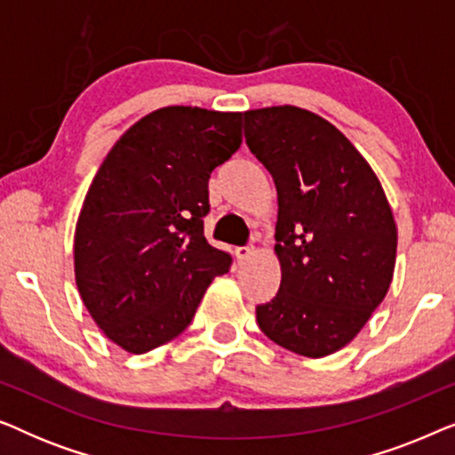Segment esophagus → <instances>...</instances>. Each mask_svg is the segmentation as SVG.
<instances>
[{
  "label": "esophagus",
  "mask_w": 455,
  "mask_h": 455,
  "mask_svg": "<svg viewBox=\"0 0 455 455\" xmlns=\"http://www.w3.org/2000/svg\"><path fill=\"white\" fill-rule=\"evenodd\" d=\"M252 254H254V248H252V246H240V248H235V260H238L240 265L246 263V260L251 259Z\"/></svg>",
  "instance_id": "34e87169"
}]
</instances>
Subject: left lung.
Listing matches in <instances>:
<instances>
[{"mask_svg":"<svg viewBox=\"0 0 455 455\" xmlns=\"http://www.w3.org/2000/svg\"><path fill=\"white\" fill-rule=\"evenodd\" d=\"M244 136L277 190L282 283L257 307V323L285 350L329 356L356 338L394 279L397 228L387 196L356 147L313 111H244Z\"/></svg>","mask_w":455,"mask_h":455,"instance_id":"8db88e82","label":"left lung"}]
</instances>
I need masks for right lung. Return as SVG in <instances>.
Instances as JSON below:
<instances>
[{"label": "right lung", "instance_id": "obj_1", "mask_svg": "<svg viewBox=\"0 0 455 455\" xmlns=\"http://www.w3.org/2000/svg\"><path fill=\"white\" fill-rule=\"evenodd\" d=\"M242 145V114L172 105L130 126L86 192L74 273L108 338L145 354L190 325L232 257L203 234L209 178Z\"/></svg>", "mask_w": 455, "mask_h": 455}]
</instances>
